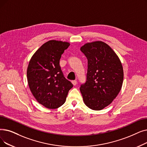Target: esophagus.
<instances>
[{
	"label": "esophagus",
	"instance_id": "obj_1",
	"mask_svg": "<svg viewBox=\"0 0 147 147\" xmlns=\"http://www.w3.org/2000/svg\"><path fill=\"white\" fill-rule=\"evenodd\" d=\"M71 83H72V84H73L74 86L77 85V81H76V80H73V81H71Z\"/></svg>",
	"mask_w": 147,
	"mask_h": 147
}]
</instances>
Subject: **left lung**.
<instances>
[{"mask_svg":"<svg viewBox=\"0 0 147 147\" xmlns=\"http://www.w3.org/2000/svg\"><path fill=\"white\" fill-rule=\"evenodd\" d=\"M88 59L86 82L80 91L86 106L100 111L109 106L122 88L124 71L118 55L106 43L97 41L80 47Z\"/></svg>","mask_w":147,"mask_h":147,"instance_id":"left-lung-1","label":"left lung"}]
</instances>
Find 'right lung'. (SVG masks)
<instances>
[{
	"instance_id": "obj_1",
	"label": "right lung",
	"mask_w": 147,
	"mask_h": 147,
	"mask_svg": "<svg viewBox=\"0 0 147 147\" xmlns=\"http://www.w3.org/2000/svg\"><path fill=\"white\" fill-rule=\"evenodd\" d=\"M70 44L50 40L43 44L32 56L27 69L30 90L40 104L50 109L61 106L73 86L61 71L59 61Z\"/></svg>"
}]
</instances>
